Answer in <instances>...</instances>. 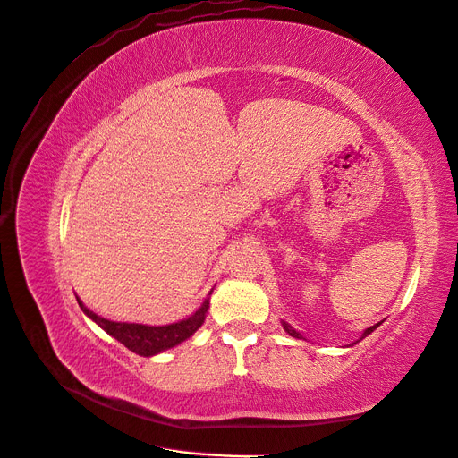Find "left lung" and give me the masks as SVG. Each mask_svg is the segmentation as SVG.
<instances>
[{
  "label": "left lung",
  "instance_id": "left-lung-1",
  "mask_svg": "<svg viewBox=\"0 0 458 458\" xmlns=\"http://www.w3.org/2000/svg\"><path fill=\"white\" fill-rule=\"evenodd\" d=\"M378 325H380V323H377V325H373V327H369V328H366V330H364V332H362V335H360V338H358V340H356V342H352V344H351V345H347V347H352V345H356V344H358V342H362V340H364V338H366V335H369V334H371V332H373V330H375V328H377V327H378ZM282 327H284V330H285V332H287V334H290V335H293V338H299V340H304V338H302V335H301V334H299V332H297V330H295V328H293V327H292V325H287V323H285V321H282Z\"/></svg>",
  "mask_w": 458,
  "mask_h": 458
}]
</instances>
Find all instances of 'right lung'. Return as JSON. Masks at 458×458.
Listing matches in <instances>:
<instances>
[{
	"mask_svg": "<svg viewBox=\"0 0 458 458\" xmlns=\"http://www.w3.org/2000/svg\"><path fill=\"white\" fill-rule=\"evenodd\" d=\"M209 295H211V292H209ZM78 304L89 319H92L100 328H104L109 335H113V338L118 340L124 347H128L130 351H133L135 354H140V356H156L166 349L180 345L182 342L191 338V335L202 327L206 314H208V308H209V297L200 304V308L195 311V314L189 316L187 319H182L173 325H163V327L109 321V319L96 316L94 311H90L80 299H78Z\"/></svg>",
	"mask_w": 458,
	"mask_h": 458,
	"instance_id": "obj_1",
	"label": "right lung"
}]
</instances>
